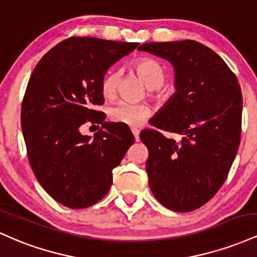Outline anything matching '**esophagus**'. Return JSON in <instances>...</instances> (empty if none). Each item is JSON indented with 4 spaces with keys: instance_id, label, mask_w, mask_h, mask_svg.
I'll return each mask as SVG.
<instances>
[{
    "instance_id": "1",
    "label": "esophagus",
    "mask_w": 257,
    "mask_h": 257,
    "mask_svg": "<svg viewBox=\"0 0 257 257\" xmlns=\"http://www.w3.org/2000/svg\"><path fill=\"white\" fill-rule=\"evenodd\" d=\"M132 133H133V135H134L135 140L139 141V134H140V132H139V129H137V128H132Z\"/></svg>"
}]
</instances>
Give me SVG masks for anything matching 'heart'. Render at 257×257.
Instances as JSON below:
<instances>
[{
    "mask_svg": "<svg viewBox=\"0 0 257 257\" xmlns=\"http://www.w3.org/2000/svg\"><path fill=\"white\" fill-rule=\"evenodd\" d=\"M134 69L150 89H158L166 82L167 75L163 66L151 58H141L134 63ZM119 81V72L117 70H110L104 76L101 82V91L105 96L111 98L117 90ZM157 99H163V95L156 94ZM151 113L147 105L131 104L126 101H119L110 108L112 120L123 124L137 126L144 122Z\"/></svg>",
    "mask_w": 257,
    "mask_h": 257,
    "instance_id": "heart-1",
    "label": "heart"
}]
</instances>
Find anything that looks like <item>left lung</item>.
Returning a JSON list of instances; mask_svg holds the SVG:
<instances>
[{
  "label": "left lung",
  "instance_id": "left-lung-1",
  "mask_svg": "<svg viewBox=\"0 0 257 257\" xmlns=\"http://www.w3.org/2000/svg\"><path fill=\"white\" fill-rule=\"evenodd\" d=\"M139 51L173 65L176 93L140 133L149 150L146 172L153 196L179 213L196 210L216 194L237 155L241 131L240 85L225 61L196 41L151 42Z\"/></svg>",
  "mask_w": 257,
  "mask_h": 257
}]
</instances>
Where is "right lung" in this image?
<instances>
[{
    "instance_id": "add662e5",
    "label": "right lung",
    "mask_w": 257,
    "mask_h": 257,
    "mask_svg": "<svg viewBox=\"0 0 257 257\" xmlns=\"http://www.w3.org/2000/svg\"><path fill=\"white\" fill-rule=\"evenodd\" d=\"M139 43L70 37L38 61L22 105V129L30 166L47 193L65 206L83 209L106 196L112 169L134 144L125 125L105 122L101 82L116 61ZM87 121L102 124L93 138Z\"/></svg>"
}]
</instances>
